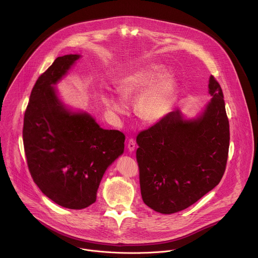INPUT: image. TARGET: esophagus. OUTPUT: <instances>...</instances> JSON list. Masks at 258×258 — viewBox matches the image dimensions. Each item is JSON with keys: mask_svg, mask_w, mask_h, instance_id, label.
I'll use <instances>...</instances> for the list:
<instances>
[{"mask_svg": "<svg viewBox=\"0 0 258 258\" xmlns=\"http://www.w3.org/2000/svg\"><path fill=\"white\" fill-rule=\"evenodd\" d=\"M127 149L130 152H134L136 149V142L133 139H130L127 142Z\"/></svg>", "mask_w": 258, "mask_h": 258, "instance_id": "1", "label": "esophagus"}]
</instances>
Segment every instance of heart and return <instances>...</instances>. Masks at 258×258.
<instances>
[{
	"label": "heart",
	"mask_w": 258,
	"mask_h": 258,
	"mask_svg": "<svg viewBox=\"0 0 258 258\" xmlns=\"http://www.w3.org/2000/svg\"><path fill=\"white\" fill-rule=\"evenodd\" d=\"M117 91L124 99L112 93L102 95L104 106L117 115L127 113V103L139 96L136 103L137 114L146 123L161 121L174 104L177 82L173 75L166 72L160 63H147L132 69L123 75L116 84Z\"/></svg>",
	"instance_id": "b5f03b06"
}]
</instances>
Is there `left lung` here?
I'll return each mask as SVG.
<instances>
[{
	"label": "left lung",
	"mask_w": 258,
	"mask_h": 258,
	"mask_svg": "<svg viewBox=\"0 0 258 258\" xmlns=\"http://www.w3.org/2000/svg\"><path fill=\"white\" fill-rule=\"evenodd\" d=\"M208 93L210 101L195 117L176 109L137 137L142 198L157 212L188 208L224 175L230 125L222 88L212 76Z\"/></svg>",
	"instance_id": "8db88e82"
}]
</instances>
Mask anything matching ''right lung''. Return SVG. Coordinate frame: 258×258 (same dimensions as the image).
<instances>
[{
	"mask_svg": "<svg viewBox=\"0 0 258 258\" xmlns=\"http://www.w3.org/2000/svg\"><path fill=\"white\" fill-rule=\"evenodd\" d=\"M58 57L36 81L24 114L23 144L30 174L58 205L83 209L93 204L101 179L124 151L125 137L102 128L84 110L59 97L55 86L81 58Z\"/></svg>",
	"mask_w": 258,
	"mask_h": 258,
	"instance_id": "right-lung-1",
	"label": "right lung"
}]
</instances>
